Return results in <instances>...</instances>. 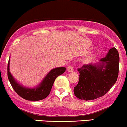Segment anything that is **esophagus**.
Returning a JSON list of instances; mask_svg holds the SVG:
<instances>
[{"mask_svg":"<svg viewBox=\"0 0 127 127\" xmlns=\"http://www.w3.org/2000/svg\"><path fill=\"white\" fill-rule=\"evenodd\" d=\"M67 69L68 72H72L73 71H74V68H73L72 66H71H71H69L68 67H67Z\"/></svg>","mask_w":127,"mask_h":127,"instance_id":"1","label":"esophagus"}]
</instances>
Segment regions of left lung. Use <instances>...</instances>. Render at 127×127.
<instances>
[{"label":"left lung","instance_id":"1","mask_svg":"<svg viewBox=\"0 0 127 127\" xmlns=\"http://www.w3.org/2000/svg\"><path fill=\"white\" fill-rule=\"evenodd\" d=\"M96 64H84L78 69L80 73L77 85L74 88L75 96L89 101L103 96L117 80L119 55L115 47L109 50L106 57Z\"/></svg>","mask_w":127,"mask_h":127}]
</instances>
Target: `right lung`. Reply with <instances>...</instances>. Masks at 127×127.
Instances as JSON below:
<instances>
[{"label": "right lung", "instance_id": "right-lung-1", "mask_svg": "<svg viewBox=\"0 0 127 127\" xmlns=\"http://www.w3.org/2000/svg\"><path fill=\"white\" fill-rule=\"evenodd\" d=\"M66 68L64 67H56L49 72L42 82L34 88H26L18 83L10 72V59L7 67V74L10 84L14 90L21 98L29 101H39L45 99L48 96L52 90L56 78L64 72Z\"/></svg>", "mask_w": 127, "mask_h": 127}]
</instances>
